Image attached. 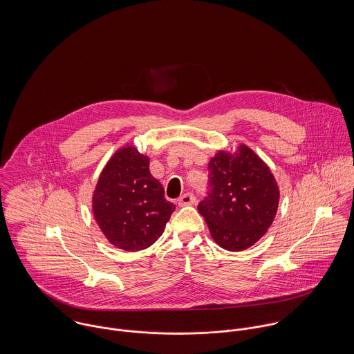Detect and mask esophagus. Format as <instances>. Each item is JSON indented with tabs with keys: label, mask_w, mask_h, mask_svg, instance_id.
Wrapping results in <instances>:
<instances>
[{
	"label": "esophagus",
	"mask_w": 354,
	"mask_h": 354,
	"mask_svg": "<svg viewBox=\"0 0 354 354\" xmlns=\"http://www.w3.org/2000/svg\"><path fill=\"white\" fill-rule=\"evenodd\" d=\"M196 202V198L194 196V194H184L180 199H178V205H191L194 203Z\"/></svg>",
	"instance_id": "34e87169"
}]
</instances>
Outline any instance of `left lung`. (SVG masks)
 <instances>
[{"label":"left lung","instance_id":"1","mask_svg":"<svg viewBox=\"0 0 354 354\" xmlns=\"http://www.w3.org/2000/svg\"><path fill=\"white\" fill-rule=\"evenodd\" d=\"M279 189L268 166L241 145L219 151L208 163V192L198 209L214 241L223 250L244 251L271 226Z\"/></svg>","mask_w":354,"mask_h":354}]
</instances>
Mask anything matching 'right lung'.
Masks as SVG:
<instances>
[{"instance_id": "add662e5", "label": "right lung", "mask_w": 354, "mask_h": 354, "mask_svg": "<svg viewBox=\"0 0 354 354\" xmlns=\"http://www.w3.org/2000/svg\"><path fill=\"white\" fill-rule=\"evenodd\" d=\"M174 209L152 177L147 156L133 146L114 152L93 196L95 221L110 244L128 252L149 248L162 236Z\"/></svg>"}]
</instances>
